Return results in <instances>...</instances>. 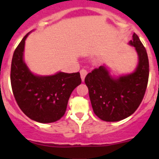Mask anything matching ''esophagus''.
Here are the masks:
<instances>
[{
    "label": "esophagus",
    "instance_id": "esophagus-1",
    "mask_svg": "<svg viewBox=\"0 0 159 159\" xmlns=\"http://www.w3.org/2000/svg\"><path fill=\"white\" fill-rule=\"evenodd\" d=\"M87 74H88V71H87V70H85V69L80 70V76H81V79H82L83 82L84 81V79H85V77H86Z\"/></svg>",
    "mask_w": 159,
    "mask_h": 159
}]
</instances>
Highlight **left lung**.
Returning a JSON list of instances; mask_svg holds the SVG:
<instances>
[{
  "label": "left lung",
  "mask_w": 159,
  "mask_h": 159,
  "mask_svg": "<svg viewBox=\"0 0 159 159\" xmlns=\"http://www.w3.org/2000/svg\"><path fill=\"white\" fill-rule=\"evenodd\" d=\"M129 44L134 46L139 64L134 72L113 77L105 66H100L85 77L94 113L106 122H117L134 113L145 95L149 78L147 50L139 38L133 34Z\"/></svg>",
  "instance_id": "left-lung-1"
}]
</instances>
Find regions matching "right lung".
Masks as SVG:
<instances>
[{
	"label": "right lung",
	"instance_id": "1",
	"mask_svg": "<svg viewBox=\"0 0 159 159\" xmlns=\"http://www.w3.org/2000/svg\"><path fill=\"white\" fill-rule=\"evenodd\" d=\"M22 39L12 56L11 85L20 110L41 123H53L65 114L73 90L81 84L80 72H57L52 75H34L24 61L25 40Z\"/></svg>",
	"mask_w": 159,
	"mask_h": 159
}]
</instances>
